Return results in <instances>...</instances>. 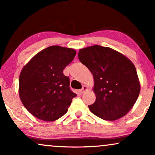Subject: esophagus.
<instances>
[{"label": "esophagus", "instance_id": "1", "mask_svg": "<svg viewBox=\"0 0 155 155\" xmlns=\"http://www.w3.org/2000/svg\"><path fill=\"white\" fill-rule=\"evenodd\" d=\"M87 90H88V87L86 86V85H84V86L82 87V89H81V90H80V93H81V94L84 93V92H86Z\"/></svg>", "mask_w": 155, "mask_h": 155}]
</instances>
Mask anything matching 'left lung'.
<instances>
[{"instance_id": "left-lung-1", "label": "left lung", "mask_w": 155, "mask_h": 155, "mask_svg": "<svg viewBox=\"0 0 155 155\" xmlns=\"http://www.w3.org/2000/svg\"><path fill=\"white\" fill-rule=\"evenodd\" d=\"M81 63L93 75L95 102L90 111L104 120L125 116L134 106L140 86L134 64L110 47L94 45L79 49Z\"/></svg>"}]
</instances>
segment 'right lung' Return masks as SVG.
<instances>
[{"label": "right lung", "instance_id": "1", "mask_svg": "<svg viewBox=\"0 0 155 155\" xmlns=\"http://www.w3.org/2000/svg\"><path fill=\"white\" fill-rule=\"evenodd\" d=\"M76 50L51 46L33 57L22 68L19 78V95L33 116L47 122L63 117L76 94L70 90V80L63 74Z\"/></svg>", "mask_w": 155, "mask_h": 155}]
</instances>
